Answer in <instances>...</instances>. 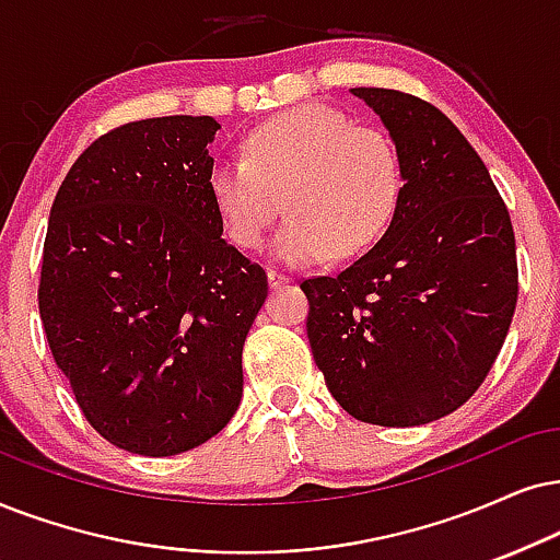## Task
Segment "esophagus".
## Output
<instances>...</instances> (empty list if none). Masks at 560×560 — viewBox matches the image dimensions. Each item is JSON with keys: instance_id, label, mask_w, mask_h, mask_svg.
Here are the masks:
<instances>
[{"instance_id": "1", "label": "esophagus", "mask_w": 560, "mask_h": 560, "mask_svg": "<svg viewBox=\"0 0 560 560\" xmlns=\"http://www.w3.org/2000/svg\"><path fill=\"white\" fill-rule=\"evenodd\" d=\"M266 279H268V287H271V289H281V287H287L289 281H292V279H289L287 273H279V271H273V268H271V271L266 273Z\"/></svg>"}]
</instances>
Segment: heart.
I'll return each mask as SVG.
<instances>
[{"label":"heart","mask_w":560,"mask_h":560,"mask_svg":"<svg viewBox=\"0 0 560 560\" xmlns=\"http://www.w3.org/2000/svg\"><path fill=\"white\" fill-rule=\"evenodd\" d=\"M209 194L232 243H264L287 194V224L271 256L304 266L330 253L351 258L385 235L400 198V160L377 129L353 126L328 105H296L245 139V158L209 167Z\"/></svg>","instance_id":"b5f03b06"}]
</instances>
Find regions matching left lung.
Listing matches in <instances>:
<instances>
[{"mask_svg":"<svg viewBox=\"0 0 560 560\" xmlns=\"http://www.w3.org/2000/svg\"><path fill=\"white\" fill-rule=\"evenodd\" d=\"M351 92L390 131L402 186L370 253L302 281L307 338L346 413L421 427L463 406L504 346L520 292L512 219L442 110L398 90Z\"/></svg>","mask_w":560,"mask_h":560,"instance_id":"obj_1","label":"left lung"}]
</instances>
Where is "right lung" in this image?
Segmentation results:
<instances>
[{
  "mask_svg": "<svg viewBox=\"0 0 560 560\" xmlns=\"http://www.w3.org/2000/svg\"><path fill=\"white\" fill-rule=\"evenodd\" d=\"M211 116L118 126L54 198L38 307L84 419L133 455L170 457L228 427L266 271L222 237Z\"/></svg>",
  "mask_w": 560,
  "mask_h": 560,
  "instance_id": "add662e5",
  "label": "right lung"
}]
</instances>
